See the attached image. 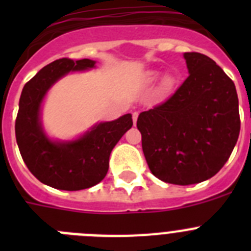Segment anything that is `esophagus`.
Masks as SVG:
<instances>
[{"label": "esophagus", "instance_id": "obj_1", "mask_svg": "<svg viewBox=\"0 0 251 251\" xmlns=\"http://www.w3.org/2000/svg\"><path fill=\"white\" fill-rule=\"evenodd\" d=\"M132 118H133V123L136 124L137 123V118H138V112L132 113Z\"/></svg>", "mask_w": 251, "mask_h": 251}]
</instances>
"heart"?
Segmentation results:
<instances>
[{
	"label": "heart",
	"instance_id": "b5f03b06",
	"mask_svg": "<svg viewBox=\"0 0 251 251\" xmlns=\"http://www.w3.org/2000/svg\"><path fill=\"white\" fill-rule=\"evenodd\" d=\"M172 83H174V80H172L170 76H167V77H165V80H163V86H165L166 89H168V88H171V86H172Z\"/></svg>",
	"mask_w": 251,
	"mask_h": 251
}]
</instances>
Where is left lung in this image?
Here are the masks:
<instances>
[{"instance_id":"1","label":"left lung","mask_w":251,"mask_h":251,"mask_svg":"<svg viewBox=\"0 0 251 251\" xmlns=\"http://www.w3.org/2000/svg\"><path fill=\"white\" fill-rule=\"evenodd\" d=\"M185 59L187 79L170 98L137 119L151 172L181 186L215 176L240 133L234 81L206 55L186 52Z\"/></svg>"}]
</instances>
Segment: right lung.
<instances>
[{
	"mask_svg": "<svg viewBox=\"0 0 251 251\" xmlns=\"http://www.w3.org/2000/svg\"><path fill=\"white\" fill-rule=\"evenodd\" d=\"M95 61L69 57L44 66L25 84L15 122L21 157L40 182L57 190L77 191L97 185L109 168V156L124 133L133 126L132 115L95 126L81 138L68 143L49 141L40 124V104L55 81L74 70L93 68Z\"/></svg>",
	"mask_w": 251,
	"mask_h": 251,
	"instance_id": "obj_1",
	"label": "right lung"
}]
</instances>
